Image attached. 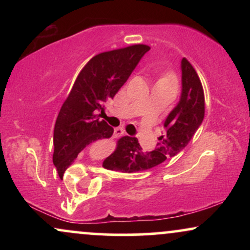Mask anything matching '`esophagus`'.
Wrapping results in <instances>:
<instances>
[{"label": "esophagus", "instance_id": "34e87169", "mask_svg": "<svg viewBox=\"0 0 250 250\" xmlns=\"http://www.w3.org/2000/svg\"><path fill=\"white\" fill-rule=\"evenodd\" d=\"M122 135H125V129L121 128V127L114 129V136L120 137V136H122Z\"/></svg>", "mask_w": 250, "mask_h": 250}]
</instances>
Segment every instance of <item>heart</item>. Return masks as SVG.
<instances>
[{"label": "heart", "instance_id": "obj_1", "mask_svg": "<svg viewBox=\"0 0 250 250\" xmlns=\"http://www.w3.org/2000/svg\"><path fill=\"white\" fill-rule=\"evenodd\" d=\"M171 77L170 76H167V77H165V79H163V80H169V81H171Z\"/></svg>", "mask_w": 250, "mask_h": 250}]
</instances>
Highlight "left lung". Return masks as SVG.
Here are the masks:
<instances>
[{"label":"left lung","instance_id":"8db88e82","mask_svg":"<svg viewBox=\"0 0 250 250\" xmlns=\"http://www.w3.org/2000/svg\"><path fill=\"white\" fill-rule=\"evenodd\" d=\"M182 93L177 105L165 121V134L156 148L142 150L136 137L123 136L115 151L103 161V168L122 173H136L154 168L176 156L193 139L205 117V93L196 70L186 57L181 61Z\"/></svg>","mask_w":250,"mask_h":250}]
</instances>
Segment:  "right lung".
Segmentation results:
<instances>
[{
	"label": "right lung",
	"mask_w": 250,
	"mask_h": 250,
	"mask_svg": "<svg viewBox=\"0 0 250 250\" xmlns=\"http://www.w3.org/2000/svg\"><path fill=\"white\" fill-rule=\"evenodd\" d=\"M149 49V45L133 44L104 51L80 71L54 128L53 162L61 179L88 145L113 135L114 129L99 113L104 111L105 102L114 99Z\"/></svg>",
	"instance_id": "add662e5"
}]
</instances>
